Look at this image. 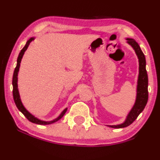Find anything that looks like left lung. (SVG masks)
Returning <instances> with one entry per match:
<instances>
[{
	"label": "left lung",
	"mask_w": 160,
	"mask_h": 160,
	"mask_svg": "<svg viewBox=\"0 0 160 160\" xmlns=\"http://www.w3.org/2000/svg\"><path fill=\"white\" fill-rule=\"evenodd\" d=\"M128 42L135 50L136 54L138 56L139 62V75H138V86H137V97H136V103L133 108L128 115V118L124 124L119 125H112L109 126L112 128H126L132 124L137 118L138 115L145 109L148 100V78L147 71H146V61L145 57L143 52L140 48L138 44L132 38H127Z\"/></svg>",
	"instance_id": "1"
}]
</instances>
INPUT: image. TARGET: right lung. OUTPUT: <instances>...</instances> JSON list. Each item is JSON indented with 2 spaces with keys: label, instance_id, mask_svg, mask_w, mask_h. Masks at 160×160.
Returning <instances> with one entry per match:
<instances>
[{
  "label": "right lung",
  "instance_id": "1",
  "mask_svg": "<svg viewBox=\"0 0 160 160\" xmlns=\"http://www.w3.org/2000/svg\"><path fill=\"white\" fill-rule=\"evenodd\" d=\"M33 40H34V38H30V39H29L28 42H27L26 45H25L24 47L23 48L22 51H21L20 53H19L18 59H17V65H16V67H15V68L14 73H13V77H12V87H13V88H12V95H13V99H14L15 103V105H16L17 108L18 109V110L22 112L23 114H24V116L26 117V118H28L30 122L34 123V124H41V125L50 124H52V123H53V122H57V121L59 120V119L62 118L63 115H65V112H66L67 109H64V111H63L61 113V115H59V116L57 119H55V120L51 121V122H42V121H40V120H38V119H37L36 118H35V117H34L33 115H32L30 112H29L28 110H27L26 109L24 108V106H23V104H22V101H21L20 96H19V93H18V85H17V80H18V78H17V76H18V70H19V67H20L21 60H22L23 55H24V52L27 50V48H28V47L29 46V45H30V43L32 41H33Z\"/></svg>",
  "mask_w": 160,
  "mask_h": 160
}]
</instances>
